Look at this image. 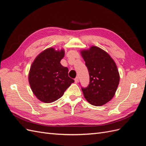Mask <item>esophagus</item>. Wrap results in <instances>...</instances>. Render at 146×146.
Returning <instances> with one entry per match:
<instances>
[{
  "label": "esophagus",
  "instance_id": "34e87169",
  "mask_svg": "<svg viewBox=\"0 0 146 146\" xmlns=\"http://www.w3.org/2000/svg\"><path fill=\"white\" fill-rule=\"evenodd\" d=\"M74 80H75V83H78V77H76V78L74 79Z\"/></svg>",
  "mask_w": 146,
  "mask_h": 146
}]
</instances>
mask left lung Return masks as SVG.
<instances>
[{"mask_svg": "<svg viewBox=\"0 0 146 146\" xmlns=\"http://www.w3.org/2000/svg\"><path fill=\"white\" fill-rule=\"evenodd\" d=\"M90 74V84L82 88L83 94L90 104L102 106L113 98L120 80L117 66L107 52L92 46L80 51Z\"/></svg>", "mask_w": 146, "mask_h": 146, "instance_id": "left-lung-1", "label": "left lung"}]
</instances>
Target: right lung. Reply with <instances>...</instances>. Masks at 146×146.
I'll return each mask as SVG.
<instances>
[{
	"label": "right lung",
	"mask_w": 146,
	"mask_h": 146,
	"mask_svg": "<svg viewBox=\"0 0 146 146\" xmlns=\"http://www.w3.org/2000/svg\"><path fill=\"white\" fill-rule=\"evenodd\" d=\"M64 56V49L50 47L41 52L31 65L29 74L31 90L42 102L58 100L74 82L68 76V68L60 63Z\"/></svg>",
	"instance_id": "obj_1"
}]
</instances>
